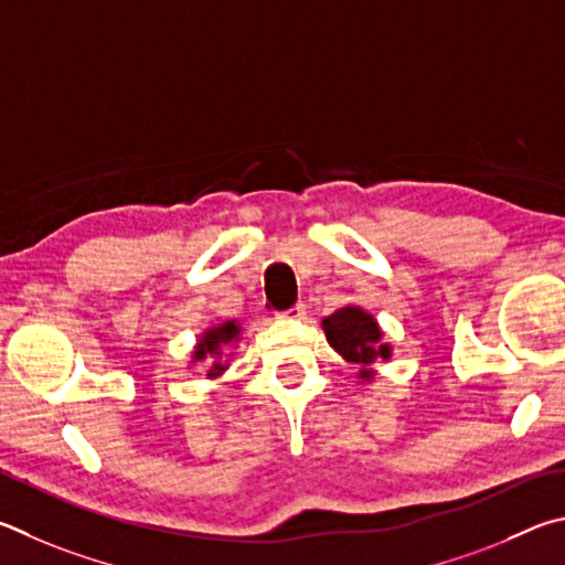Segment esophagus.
Masks as SVG:
<instances>
[{"mask_svg":"<svg viewBox=\"0 0 565 565\" xmlns=\"http://www.w3.org/2000/svg\"><path fill=\"white\" fill-rule=\"evenodd\" d=\"M280 318H288V320H298V318H305V305H302V302L292 305L290 310H282V312H280Z\"/></svg>","mask_w":565,"mask_h":565,"instance_id":"34e87169","label":"esophagus"}]
</instances>
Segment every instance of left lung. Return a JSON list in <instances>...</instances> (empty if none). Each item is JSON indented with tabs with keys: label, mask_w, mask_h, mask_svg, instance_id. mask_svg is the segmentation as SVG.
Here are the masks:
<instances>
[{
	"label": "left lung",
	"mask_w": 565,
	"mask_h": 565,
	"mask_svg": "<svg viewBox=\"0 0 565 565\" xmlns=\"http://www.w3.org/2000/svg\"><path fill=\"white\" fill-rule=\"evenodd\" d=\"M328 342L338 350L344 360L367 367L377 358H390V344H382V332L372 315L360 308H342L330 318L322 320ZM360 377H370L367 370L360 372Z\"/></svg>",
	"instance_id": "obj_1"
}]
</instances>
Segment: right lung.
<instances>
[{
  "mask_svg": "<svg viewBox=\"0 0 565 565\" xmlns=\"http://www.w3.org/2000/svg\"><path fill=\"white\" fill-rule=\"evenodd\" d=\"M237 324L231 320V322H223V324H217V328H213V330H207L205 332V338L198 342V348H195V360H213V354H221L227 344H231L235 338H237ZM207 377H215V374H221L223 370H225V364H221V362H211L207 364Z\"/></svg>",
  "mask_w": 565,
  "mask_h": 565,
  "instance_id": "1",
  "label": "right lung"
}]
</instances>
